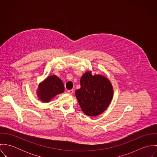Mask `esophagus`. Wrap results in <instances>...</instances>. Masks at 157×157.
Listing matches in <instances>:
<instances>
[{
    "instance_id": "34e87169",
    "label": "esophagus",
    "mask_w": 157,
    "mask_h": 157,
    "mask_svg": "<svg viewBox=\"0 0 157 157\" xmlns=\"http://www.w3.org/2000/svg\"><path fill=\"white\" fill-rule=\"evenodd\" d=\"M73 92H74V90H67V92H68V94H72Z\"/></svg>"
}]
</instances>
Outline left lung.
I'll list each match as a JSON object with an SVG mask.
<instances>
[{"instance_id": "1", "label": "left lung", "mask_w": 157, "mask_h": 157, "mask_svg": "<svg viewBox=\"0 0 157 157\" xmlns=\"http://www.w3.org/2000/svg\"><path fill=\"white\" fill-rule=\"evenodd\" d=\"M80 85L75 91V96L83 112L91 117L104 112L113 97L111 82L101 75H93L87 71L80 79Z\"/></svg>"}]
</instances>
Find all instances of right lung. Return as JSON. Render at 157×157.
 <instances>
[{
  "label": "right lung",
  "mask_w": 157,
  "mask_h": 157,
  "mask_svg": "<svg viewBox=\"0 0 157 157\" xmlns=\"http://www.w3.org/2000/svg\"><path fill=\"white\" fill-rule=\"evenodd\" d=\"M64 85L62 81L56 75L48 77L44 82L39 84L37 95L44 102H49L57 94L64 92Z\"/></svg>",
  "instance_id": "obj_1"
}]
</instances>
